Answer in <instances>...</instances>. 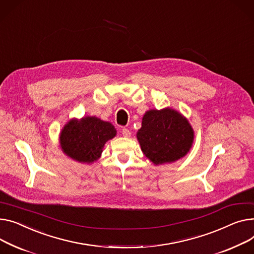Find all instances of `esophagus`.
<instances>
[{"label":"esophagus","mask_w":254,"mask_h":254,"mask_svg":"<svg viewBox=\"0 0 254 254\" xmlns=\"http://www.w3.org/2000/svg\"><path fill=\"white\" fill-rule=\"evenodd\" d=\"M123 136L125 138H129L130 137V131L127 128L124 127V129H123Z\"/></svg>","instance_id":"1"}]
</instances>
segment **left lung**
<instances>
[{
	"label": "left lung",
	"instance_id": "1",
	"mask_svg": "<svg viewBox=\"0 0 254 254\" xmlns=\"http://www.w3.org/2000/svg\"><path fill=\"white\" fill-rule=\"evenodd\" d=\"M137 140L143 154L154 165H162L176 162L189 153L194 129L187 117L176 109H150L143 115Z\"/></svg>",
	"mask_w": 254,
	"mask_h": 254
}]
</instances>
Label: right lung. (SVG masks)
I'll return each instance as SVG.
<instances>
[{"label":"right lung","instance_id":"obj_1","mask_svg":"<svg viewBox=\"0 0 254 254\" xmlns=\"http://www.w3.org/2000/svg\"><path fill=\"white\" fill-rule=\"evenodd\" d=\"M116 136L111 123L96 116L71 118L62 127L59 134L63 153L79 163L92 164L97 161L109 140Z\"/></svg>","mask_w":254,"mask_h":254}]
</instances>
